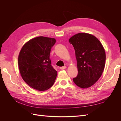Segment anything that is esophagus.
<instances>
[{
  "label": "esophagus",
  "mask_w": 121,
  "mask_h": 121,
  "mask_svg": "<svg viewBox=\"0 0 121 121\" xmlns=\"http://www.w3.org/2000/svg\"><path fill=\"white\" fill-rule=\"evenodd\" d=\"M66 67L65 66H64V67H60V69H66Z\"/></svg>",
  "instance_id": "34e87169"
}]
</instances>
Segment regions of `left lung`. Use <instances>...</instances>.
<instances>
[{"instance_id": "left-lung-1", "label": "left lung", "mask_w": 121, "mask_h": 121, "mask_svg": "<svg viewBox=\"0 0 121 121\" xmlns=\"http://www.w3.org/2000/svg\"><path fill=\"white\" fill-rule=\"evenodd\" d=\"M69 41L74 47L78 74L73 81L81 88L92 86L101 77L105 66V52L100 42L88 33L77 34Z\"/></svg>"}]
</instances>
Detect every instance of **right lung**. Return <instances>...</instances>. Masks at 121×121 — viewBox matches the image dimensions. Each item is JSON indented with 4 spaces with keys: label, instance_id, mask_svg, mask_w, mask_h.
<instances>
[{
    "label": "right lung",
    "instance_id": "1",
    "mask_svg": "<svg viewBox=\"0 0 121 121\" xmlns=\"http://www.w3.org/2000/svg\"><path fill=\"white\" fill-rule=\"evenodd\" d=\"M56 42L54 38L40 36L26 43L20 51L18 64L21 76L34 89L45 91L53 85L57 73L49 56Z\"/></svg>",
    "mask_w": 121,
    "mask_h": 121
}]
</instances>
